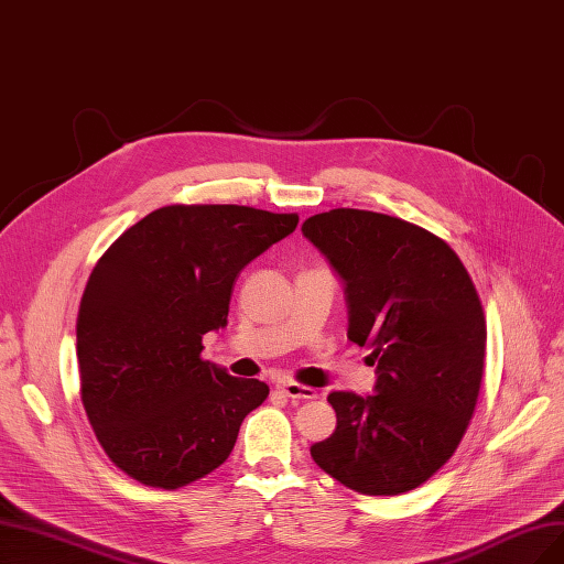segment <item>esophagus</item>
I'll return each instance as SVG.
<instances>
[{"mask_svg": "<svg viewBox=\"0 0 564 564\" xmlns=\"http://www.w3.org/2000/svg\"><path fill=\"white\" fill-rule=\"evenodd\" d=\"M278 391L282 395H286V398H294V400H312V398H317V391L310 389V387H303V384H296V381H280Z\"/></svg>", "mask_w": 564, "mask_h": 564, "instance_id": "obj_1", "label": "esophagus"}]
</instances>
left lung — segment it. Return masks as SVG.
Returning a JSON list of instances; mask_svg holds the SVG:
<instances>
[{
	"label": "left lung",
	"instance_id": "8db88e82",
	"mask_svg": "<svg viewBox=\"0 0 564 564\" xmlns=\"http://www.w3.org/2000/svg\"><path fill=\"white\" fill-rule=\"evenodd\" d=\"M303 236L345 282L347 337L377 364L372 395L333 391L335 433L310 454L360 495H400L454 456L484 377L486 317L458 254L416 224L337 208Z\"/></svg>",
	"mask_w": 564,
	"mask_h": 564
}]
</instances>
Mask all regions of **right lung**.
Instances as JSON below:
<instances>
[{
	"label": "right lung",
	"mask_w": 564,
	"mask_h": 564,
	"mask_svg": "<svg viewBox=\"0 0 564 564\" xmlns=\"http://www.w3.org/2000/svg\"><path fill=\"white\" fill-rule=\"evenodd\" d=\"M296 224L247 206H166L97 261L76 322L80 400L131 479L173 490L234 452L268 387L200 358V340L227 326L240 270Z\"/></svg>",
	"instance_id": "1"
}]
</instances>
